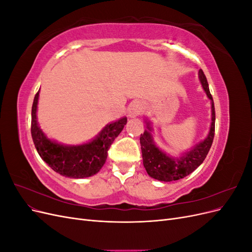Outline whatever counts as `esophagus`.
Returning <instances> with one entry per match:
<instances>
[{"label":"esophagus","instance_id":"1","mask_svg":"<svg viewBox=\"0 0 252 252\" xmlns=\"http://www.w3.org/2000/svg\"><path fill=\"white\" fill-rule=\"evenodd\" d=\"M143 108H144V104L142 101H134L130 104V106H129L128 116L130 118H135L142 112Z\"/></svg>","mask_w":252,"mask_h":252}]
</instances>
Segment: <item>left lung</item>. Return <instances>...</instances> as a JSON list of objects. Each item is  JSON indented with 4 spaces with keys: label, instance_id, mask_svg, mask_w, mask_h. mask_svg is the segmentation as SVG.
<instances>
[{
    "label": "left lung",
    "instance_id": "obj_1",
    "mask_svg": "<svg viewBox=\"0 0 252 252\" xmlns=\"http://www.w3.org/2000/svg\"><path fill=\"white\" fill-rule=\"evenodd\" d=\"M199 80L211 104V124L208 134L203 141L195 144L188 151L182 152L179 157H171L156 144L154 136H152L154 127H152L151 122L148 119L144 121L146 124V129L140 138L143 164L148 175L152 179L162 182L181 180L193 172L208 155L213 142V136H215L216 111L215 104H213L209 91L208 82L202 69L199 70Z\"/></svg>",
    "mask_w": 252,
    "mask_h": 252
}]
</instances>
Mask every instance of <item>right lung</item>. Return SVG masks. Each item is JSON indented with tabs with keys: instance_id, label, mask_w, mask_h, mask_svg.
<instances>
[{
	"instance_id": "obj_1",
	"label": "right lung",
	"mask_w": 252,
	"mask_h": 252,
	"mask_svg": "<svg viewBox=\"0 0 252 252\" xmlns=\"http://www.w3.org/2000/svg\"><path fill=\"white\" fill-rule=\"evenodd\" d=\"M40 90L34 96L32 109V135L43 161L52 170L70 179H84L94 175L101 170L107 158V152L112 142L123 130L127 118L106 125L93 140L79 145H65L51 140L43 132L37 123L36 111Z\"/></svg>"
}]
</instances>
